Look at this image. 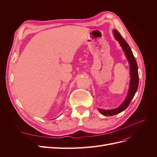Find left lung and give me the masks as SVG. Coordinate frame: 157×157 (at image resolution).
<instances>
[{
	"label": "left lung",
	"mask_w": 157,
	"mask_h": 157,
	"mask_svg": "<svg viewBox=\"0 0 157 157\" xmlns=\"http://www.w3.org/2000/svg\"><path fill=\"white\" fill-rule=\"evenodd\" d=\"M113 35L115 39L119 42L121 46L125 52L126 56L127 57L128 60L129 61L130 67V84L129 88V92L127 95V97L124 101L123 102L122 105L115 109H111V110H103V109H99L98 110L102 115L105 116H113L117 115L123 111L128 107L132 101V99L134 98V95L137 91V88H138L139 84V75L138 71H137V65L136 60L134 58V54H133L130 47L128 45L126 41L124 39L119 32L117 30H113Z\"/></svg>",
	"instance_id": "obj_1"
}]
</instances>
